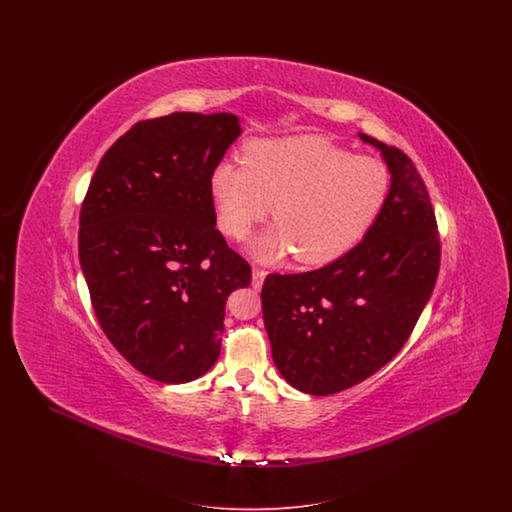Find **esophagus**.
Returning a JSON list of instances; mask_svg holds the SVG:
<instances>
[{"mask_svg":"<svg viewBox=\"0 0 512 512\" xmlns=\"http://www.w3.org/2000/svg\"><path fill=\"white\" fill-rule=\"evenodd\" d=\"M265 276H267V272L263 268L253 267V270H251V284H253L255 290H259L263 286Z\"/></svg>","mask_w":512,"mask_h":512,"instance_id":"obj_1","label":"esophagus"}]
</instances>
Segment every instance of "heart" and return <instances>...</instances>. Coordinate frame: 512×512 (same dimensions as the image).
<instances>
[{
	"mask_svg": "<svg viewBox=\"0 0 512 512\" xmlns=\"http://www.w3.org/2000/svg\"><path fill=\"white\" fill-rule=\"evenodd\" d=\"M388 167L317 136L255 140L244 163L220 161L209 176L217 226L245 238L270 209L276 220L249 253L276 263L295 253L303 265H328L359 244L390 194Z\"/></svg>",
	"mask_w": 512,
	"mask_h": 512,
	"instance_id": "1",
	"label": "heart"
}]
</instances>
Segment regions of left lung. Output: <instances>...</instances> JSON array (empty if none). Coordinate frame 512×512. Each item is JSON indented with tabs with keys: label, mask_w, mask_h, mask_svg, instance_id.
<instances>
[{
	"label": "left lung",
	"mask_w": 512,
	"mask_h": 512,
	"mask_svg": "<svg viewBox=\"0 0 512 512\" xmlns=\"http://www.w3.org/2000/svg\"><path fill=\"white\" fill-rule=\"evenodd\" d=\"M359 138L380 151L390 171L380 217L334 263L268 274L261 292L274 365L311 395L347 390L388 365L438 280V224L424 180L397 147Z\"/></svg>",
	"instance_id": "obj_1"
}]
</instances>
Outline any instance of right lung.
I'll use <instances>...</instances> for the list:
<instances>
[{
    "mask_svg": "<svg viewBox=\"0 0 512 512\" xmlns=\"http://www.w3.org/2000/svg\"><path fill=\"white\" fill-rule=\"evenodd\" d=\"M242 134L230 113L134 124L101 157L78 257L99 324L142 374L184 384L217 363L224 307L251 267L215 228L209 176Z\"/></svg>",
    "mask_w": 512,
    "mask_h": 512,
    "instance_id": "right-lung-1",
    "label": "right lung"
}]
</instances>
